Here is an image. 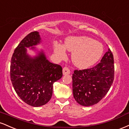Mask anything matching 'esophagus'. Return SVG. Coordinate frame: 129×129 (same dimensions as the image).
<instances>
[{
	"instance_id": "1",
	"label": "esophagus",
	"mask_w": 129,
	"mask_h": 129,
	"mask_svg": "<svg viewBox=\"0 0 129 129\" xmlns=\"http://www.w3.org/2000/svg\"><path fill=\"white\" fill-rule=\"evenodd\" d=\"M70 73V70L68 67H63V74L64 75H69Z\"/></svg>"
}]
</instances>
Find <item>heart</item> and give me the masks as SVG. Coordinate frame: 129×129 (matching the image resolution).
Wrapping results in <instances>:
<instances>
[{
  "instance_id": "heart-1",
  "label": "heart",
  "mask_w": 129,
  "mask_h": 129,
  "mask_svg": "<svg viewBox=\"0 0 129 129\" xmlns=\"http://www.w3.org/2000/svg\"><path fill=\"white\" fill-rule=\"evenodd\" d=\"M64 46L72 52V58L75 66L85 69L91 66L100 59L103 53L100 43L86 36L72 37L67 39ZM54 51L60 57H65L66 50L63 46L56 44Z\"/></svg>"
}]
</instances>
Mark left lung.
<instances>
[{
	"label": "left lung",
	"instance_id": "1",
	"mask_svg": "<svg viewBox=\"0 0 129 129\" xmlns=\"http://www.w3.org/2000/svg\"><path fill=\"white\" fill-rule=\"evenodd\" d=\"M114 73L113 55L109 48L96 66L74 71L72 79L75 100L84 106L98 103L110 90L114 80Z\"/></svg>",
	"mask_w": 129,
	"mask_h": 129
}]
</instances>
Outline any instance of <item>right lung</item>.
<instances>
[{
  "instance_id": "right-lung-1",
  "label": "right lung",
  "mask_w": 129,
  "mask_h": 129,
  "mask_svg": "<svg viewBox=\"0 0 129 129\" xmlns=\"http://www.w3.org/2000/svg\"><path fill=\"white\" fill-rule=\"evenodd\" d=\"M40 42L38 31L29 33L14 50L10 66V78L16 93L33 107H39L49 101L53 84L62 76V67L50 62L42 52L34 58L26 54L25 47Z\"/></svg>"
}]
</instances>
